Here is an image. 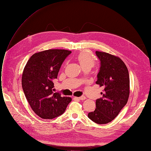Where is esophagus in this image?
<instances>
[{"mask_svg":"<svg viewBox=\"0 0 151 151\" xmlns=\"http://www.w3.org/2000/svg\"><path fill=\"white\" fill-rule=\"evenodd\" d=\"M76 98L78 99H80V100H85V99H86V97L84 96H81V97H78V98Z\"/></svg>","mask_w":151,"mask_h":151,"instance_id":"1","label":"esophagus"}]
</instances>
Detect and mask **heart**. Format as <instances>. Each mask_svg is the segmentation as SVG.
I'll list each match as a JSON object with an SVG mask.
<instances>
[{"mask_svg":"<svg viewBox=\"0 0 151 151\" xmlns=\"http://www.w3.org/2000/svg\"><path fill=\"white\" fill-rule=\"evenodd\" d=\"M76 58L83 69L92 68L96 62L93 55L90 52H81L78 54Z\"/></svg>","mask_w":151,"mask_h":151,"instance_id":"obj_1","label":"heart"}]
</instances>
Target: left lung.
I'll use <instances>...</instances> for the list:
<instances>
[{
    "label": "left lung",
    "instance_id": "obj_1",
    "mask_svg": "<svg viewBox=\"0 0 151 151\" xmlns=\"http://www.w3.org/2000/svg\"><path fill=\"white\" fill-rule=\"evenodd\" d=\"M101 66L96 81L103 86V97L96 99V109L88 113V118L98 124H107L118 116L129 96V72L119 57L96 51Z\"/></svg>",
    "mask_w": 151,
    "mask_h": 151
}]
</instances>
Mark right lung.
Here are the masks:
<instances>
[{
    "label": "right lung",
    "instance_id": "right-lung-1",
    "mask_svg": "<svg viewBox=\"0 0 151 151\" xmlns=\"http://www.w3.org/2000/svg\"><path fill=\"white\" fill-rule=\"evenodd\" d=\"M70 50L50 49L33 54L25 66L22 88L30 107L39 117L51 119L62 114L71 102L70 97L54 92L53 80Z\"/></svg>",
    "mask_w": 151,
    "mask_h": 151
}]
</instances>
